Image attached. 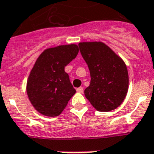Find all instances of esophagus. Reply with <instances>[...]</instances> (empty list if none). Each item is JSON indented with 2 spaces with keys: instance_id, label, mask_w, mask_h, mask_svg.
<instances>
[{
  "instance_id": "34e87169",
  "label": "esophagus",
  "mask_w": 154,
  "mask_h": 154,
  "mask_svg": "<svg viewBox=\"0 0 154 154\" xmlns=\"http://www.w3.org/2000/svg\"><path fill=\"white\" fill-rule=\"evenodd\" d=\"M76 91H77V92H79V93H83V87H79V88H77V89H76Z\"/></svg>"
}]
</instances>
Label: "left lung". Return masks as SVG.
Returning a JSON list of instances; mask_svg holds the SVG:
<instances>
[{
  "label": "left lung",
  "instance_id": "obj_1",
  "mask_svg": "<svg viewBox=\"0 0 154 154\" xmlns=\"http://www.w3.org/2000/svg\"><path fill=\"white\" fill-rule=\"evenodd\" d=\"M79 47L91 74V83L85 89V96L98 111L115 110L128 91L126 63L103 42H81Z\"/></svg>",
  "mask_w": 154,
  "mask_h": 154
}]
</instances>
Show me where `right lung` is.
Here are the masks:
<instances>
[{"label":"right lung","instance_id":"1","mask_svg":"<svg viewBox=\"0 0 154 154\" xmlns=\"http://www.w3.org/2000/svg\"><path fill=\"white\" fill-rule=\"evenodd\" d=\"M75 44L45 49L37 58L27 81V94L39 113L48 117L60 115L75 89L64 67L76 57Z\"/></svg>","mask_w":154,"mask_h":154}]
</instances>
